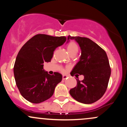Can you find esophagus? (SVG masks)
I'll list each match as a JSON object with an SVG mask.
<instances>
[{
    "instance_id": "1",
    "label": "esophagus",
    "mask_w": 127,
    "mask_h": 127,
    "mask_svg": "<svg viewBox=\"0 0 127 127\" xmlns=\"http://www.w3.org/2000/svg\"><path fill=\"white\" fill-rule=\"evenodd\" d=\"M67 75H63V80H65V79H67Z\"/></svg>"
}]
</instances>
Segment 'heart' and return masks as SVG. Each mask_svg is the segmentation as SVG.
Returning <instances> with one entry per match:
<instances>
[{"label": "heart", "instance_id": "b5f03b06", "mask_svg": "<svg viewBox=\"0 0 127 127\" xmlns=\"http://www.w3.org/2000/svg\"><path fill=\"white\" fill-rule=\"evenodd\" d=\"M67 49L70 55L73 54H76L78 52L79 48L76 43H75V42H70L67 46Z\"/></svg>", "mask_w": 127, "mask_h": 127}]
</instances>
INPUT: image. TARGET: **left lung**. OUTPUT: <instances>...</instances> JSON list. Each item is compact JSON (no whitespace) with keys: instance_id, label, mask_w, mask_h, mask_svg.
I'll use <instances>...</instances> for the list:
<instances>
[{"instance_id":"1","label":"left lung","mask_w":127,"mask_h":127,"mask_svg":"<svg viewBox=\"0 0 127 127\" xmlns=\"http://www.w3.org/2000/svg\"><path fill=\"white\" fill-rule=\"evenodd\" d=\"M68 39H75L82 51L79 62L70 75L84 76L82 81L76 79L77 85L70 90V94L80 103L91 104L103 97L108 86L111 68L107 54L104 49L87 37L68 36Z\"/></svg>"}]
</instances>
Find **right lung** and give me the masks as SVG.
Wrapping results in <instances>:
<instances>
[{
    "label": "right lung",
    "instance_id": "right-lung-1",
    "mask_svg": "<svg viewBox=\"0 0 127 127\" xmlns=\"http://www.w3.org/2000/svg\"><path fill=\"white\" fill-rule=\"evenodd\" d=\"M65 40V36L38 34L29 39L18 52L14 66V77L20 94L27 101L37 104L53 95L62 75L58 72L49 75L43 70V63L51 62L55 49Z\"/></svg>",
    "mask_w": 127,
    "mask_h": 127
}]
</instances>
